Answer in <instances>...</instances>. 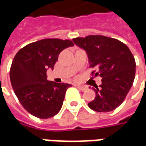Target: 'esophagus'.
Here are the masks:
<instances>
[{
  "label": "esophagus",
  "instance_id": "34e87169",
  "mask_svg": "<svg viewBox=\"0 0 146 146\" xmlns=\"http://www.w3.org/2000/svg\"><path fill=\"white\" fill-rule=\"evenodd\" d=\"M76 87L78 88L80 90V91H85L88 89V87H86V86H81V85H76Z\"/></svg>",
  "mask_w": 146,
  "mask_h": 146
}]
</instances>
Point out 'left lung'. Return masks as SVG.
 <instances>
[{
    "mask_svg": "<svg viewBox=\"0 0 146 146\" xmlns=\"http://www.w3.org/2000/svg\"><path fill=\"white\" fill-rule=\"evenodd\" d=\"M75 44L88 54L92 75L102 77L99 88H93L96 97L88 106L96 112L116 110L124 101L135 76V58L123 42L102 35L73 39Z\"/></svg>",
    "mask_w": 146,
    "mask_h": 146,
    "instance_id": "obj_1",
    "label": "left lung"
}]
</instances>
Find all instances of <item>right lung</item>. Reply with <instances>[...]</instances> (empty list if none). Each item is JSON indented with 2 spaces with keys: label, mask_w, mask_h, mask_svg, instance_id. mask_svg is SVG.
<instances>
[{
  "label": "right lung",
  "mask_w": 146,
  "mask_h": 146,
  "mask_svg": "<svg viewBox=\"0 0 146 146\" xmlns=\"http://www.w3.org/2000/svg\"><path fill=\"white\" fill-rule=\"evenodd\" d=\"M73 45L70 40L43 39L26 45L15 54L10 69L11 86L21 105L33 116L48 119L60 111L71 85L48 81L47 70L54 69L61 51Z\"/></svg>",
  "instance_id": "right-lung-1"
}]
</instances>
